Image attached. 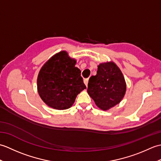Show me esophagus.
<instances>
[{"label": "esophagus", "instance_id": "obj_1", "mask_svg": "<svg viewBox=\"0 0 161 161\" xmlns=\"http://www.w3.org/2000/svg\"><path fill=\"white\" fill-rule=\"evenodd\" d=\"M84 84H86V86H88V78H87V79H84Z\"/></svg>", "mask_w": 161, "mask_h": 161}]
</instances>
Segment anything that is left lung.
<instances>
[{"instance_id": "left-lung-1", "label": "left lung", "mask_w": 161, "mask_h": 161, "mask_svg": "<svg viewBox=\"0 0 161 161\" xmlns=\"http://www.w3.org/2000/svg\"><path fill=\"white\" fill-rule=\"evenodd\" d=\"M126 88L120 69L110 61L97 66L96 75L91 76L88 80L87 92L99 108L107 111L120 102Z\"/></svg>"}]
</instances>
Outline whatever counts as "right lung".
Masks as SVG:
<instances>
[{
    "instance_id": "add662e5",
    "label": "right lung",
    "mask_w": 161,
    "mask_h": 161,
    "mask_svg": "<svg viewBox=\"0 0 161 161\" xmlns=\"http://www.w3.org/2000/svg\"><path fill=\"white\" fill-rule=\"evenodd\" d=\"M76 60L61 51L43 65L37 77V89L48 107L57 110L71 107L77 95L86 88Z\"/></svg>"
}]
</instances>
